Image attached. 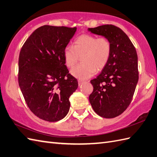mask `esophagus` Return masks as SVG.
I'll list each match as a JSON object with an SVG mask.
<instances>
[{"mask_svg":"<svg viewBox=\"0 0 157 157\" xmlns=\"http://www.w3.org/2000/svg\"><path fill=\"white\" fill-rule=\"evenodd\" d=\"M78 86H81L82 84V83L85 82V81H82V80H78Z\"/></svg>","mask_w":157,"mask_h":157,"instance_id":"1","label":"esophagus"}]
</instances>
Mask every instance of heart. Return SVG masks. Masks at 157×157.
<instances>
[{"mask_svg": "<svg viewBox=\"0 0 157 157\" xmlns=\"http://www.w3.org/2000/svg\"><path fill=\"white\" fill-rule=\"evenodd\" d=\"M111 52L110 41L105 37H97L82 35L75 40L74 46L68 45L64 50V58L67 67L71 68L81 58L82 64L71 71V75L78 79H87L101 71L109 61Z\"/></svg>", "mask_w": 157, "mask_h": 157, "instance_id": "b5f03b06", "label": "heart"}]
</instances>
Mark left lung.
Segmentation results:
<instances>
[{
	"label": "left lung",
	"mask_w": 157,
	"mask_h": 157,
	"mask_svg": "<svg viewBox=\"0 0 157 157\" xmlns=\"http://www.w3.org/2000/svg\"><path fill=\"white\" fill-rule=\"evenodd\" d=\"M110 41L111 52L101 72L90 81L93 91L89 101L95 112L105 118L116 117L127 109L138 81V56L134 45L119 27L104 25L89 28Z\"/></svg>",
	"instance_id": "left-lung-1"
}]
</instances>
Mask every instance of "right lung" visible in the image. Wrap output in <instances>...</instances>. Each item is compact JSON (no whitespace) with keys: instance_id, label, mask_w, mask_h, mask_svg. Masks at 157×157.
<instances>
[{"instance_id":"1","label":"right lung","mask_w":157,"mask_h":157,"mask_svg":"<svg viewBox=\"0 0 157 157\" xmlns=\"http://www.w3.org/2000/svg\"><path fill=\"white\" fill-rule=\"evenodd\" d=\"M76 31V27L41 26L21 50L19 87L27 106L41 120L57 121L68 113L69 97L78 85L68 73L63 53Z\"/></svg>"}]
</instances>
